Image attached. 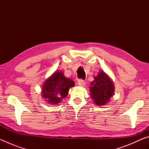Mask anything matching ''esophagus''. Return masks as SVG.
I'll use <instances>...</instances> for the list:
<instances>
[{
  "label": "esophagus",
  "mask_w": 149,
  "mask_h": 149,
  "mask_svg": "<svg viewBox=\"0 0 149 149\" xmlns=\"http://www.w3.org/2000/svg\"><path fill=\"white\" fill-rule=\"evenodd\" d=\"M77 83H78V85H79L81 87H84L85 85V81L84 79H81L78 80Z\"/></svg>",
  "instance_id": "obj_1"
}]
</instances>
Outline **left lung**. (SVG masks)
Listing matches in <instances>:
<instances>
[{
  "label": "left lung",
  "mask_w": 149,
  "mask_h": 149,
  "mask_svg": "<svg viewBox=\"0 0 149 149\" xmlns=\"http://www.w3.org/2000/svg\"><path fill=\"white\" fill-rule=\"evenodd\" d=\"M91 85V96L96 104H105L114 95V84L104 72H100Z\"/></svg>",
  "instance_id": "8db88e82"
}]
</instances>
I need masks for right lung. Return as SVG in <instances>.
Here are the masks:
<instances>
[{"label": "right lung", "mask_w": 149, "mask_h": 149, "mask_svg": "<svg viewBox=\"0 0 149 149\" xmlns=\"http://www.w3.org/2000/svg\"><path fill=\"white\" fill-rule=\"evenodd\" d=\"M74 85V82L64 76L62 72H55L44 83L42 96L50 104H58L66 97L70 88Z\"/></svg>", "instance_id": "right-lung-1"}]
</instances>
